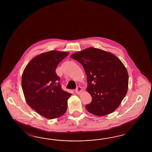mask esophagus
<instances>
[{
	"label": "esophagus",
	"instance_id": "esophagus-1",
	"mask_svg": "<svg viewBox=\"0 0 152 152\" xmlns=\"http://www.w3.org/2000/svg\"><path fill=\"white\" fill-rule=\"evenodd\" d=\"M82 91V88L81 86H77L76 89V93L77 94H80Z\"/></svg>",
	"mask_w": 152,
	"mask_h": 152
}]
</instances>
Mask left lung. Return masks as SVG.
<instances>
[{
	"mask_svg": "<svg viewBox=\"0 0 152 152\" xmlns=\"http://www.w3.org/2000/svg\"><path fill=\"white\" fill-rule=\"evenodd\" d=\"M82 64L92 101L86 110L97 116L109 114L119 106L128 87V71L114 55L93 47L70 56Z\"/></svg>",
	"mask_w": 152,
	"mask_h": 152,
	"instance_id": "8db88e82",
	"label": "left lung"
}]
</instances>
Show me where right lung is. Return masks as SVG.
Returning a JSON list of instances; mask_svg holds the SVG:
<instances>
[{"mask_svg": "<svg viewBox=\"0 0 152 152\" xmlns=\"http://www.w3.org/2000/svg\"><path fill=\"white\" fill-rule=\"evenodd\" d=\"M69 53L51 51L37 56L26 67L22 87L28 105L49 119L58 118L67 110L71 94L61 88L56 69Z\"/></svg>", "mask_w": 152, "mask_h": 152, "instance_id": "1", "label": "right lung"}]
</instances>
